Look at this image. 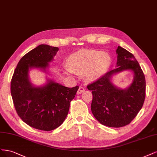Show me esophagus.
Wrapping results in <instances>:
<instances>
[{"instance_id": "1", "label": "esophagus", "mask_w": 157, "mask_h": 157, "mask_svg": "<svg viewBox=\"0 0 157 157\" xmlns=\"http://www.w3.org/2000/svg\"><path fill=\"white\" fill-rule=\"evenodd\" d=\"M85 90V89L84 87H83L82 86H80V87H79L78 91H77V94H82V93H83Z\"/></svg>"}]
</instances>
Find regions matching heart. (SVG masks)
<instances>
[{
    "mask_svg": "<svg viewBox=\"0 0 157 157\" xmlns=\"http://www.w3.org/2000/svg\"><path fill=\"white\" fill-rule=\"evenodd\" d=\"M112 63L111 55L107 52L94 49H82L72 54L69 58V65L65 70L69 74L84 73L89 81L98 79L108 71Z\"/></svg>",
    "mask_w": 157,
    "mask_h": 157,
    "instance_id": "1",
    "label": "heart"
}]
</instances>
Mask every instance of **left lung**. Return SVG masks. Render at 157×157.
I'll use <instances>...</instances> for the list:
<instances>
[{"mask_svg": "<svg viewBox=\"0 0 157 157\" xmlns=\"http://www.w3.org/2000/svg\"><path fill=\"white\" fill-rule=\"evenodd\" d=\"M115 68L87 86L93 96L91 111L100 123L109 127L127 125L141 109L145 97V78L134 55L118 46ZM124 71H132L133 82L122 89L112 82L115 75Z\"/></svg>", "mask_w": 157, "mask_h": 157, "instance_id": "8db88e82", "label": "left lung"}]
</instances>
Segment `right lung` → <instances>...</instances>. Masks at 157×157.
Listing matches in <instances>:
<instances>
[{
	"label": "right lung",
	"instance_id": "1",
	"mask_svg": "<svg viewBox=\"0 0 157 157\" xmlns=\"http://www.w3.org/2000/svg\"><path fill=\"white\" fill-rule=\"evenodd\" d=\"M59 49L47 44L32 49L20 59L11 81V94L18 115L38 130L50 131L61 125L79 88L64 87L47 75L45 83L39 86L30 79V70L33 69L49 74V63Z\"/></svg>",
	"mask_w": 157,
	"mask_h": 157
}]
</instances>
